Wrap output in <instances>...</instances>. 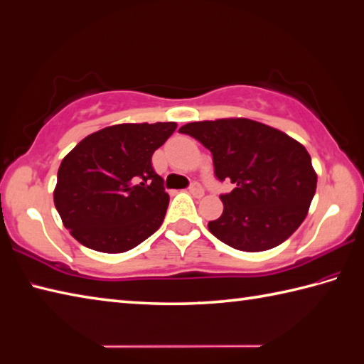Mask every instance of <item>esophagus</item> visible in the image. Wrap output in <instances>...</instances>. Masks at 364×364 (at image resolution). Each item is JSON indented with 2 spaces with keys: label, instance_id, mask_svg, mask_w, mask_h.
<instances>
[{
  "label": "esophagus",
  "instance_id": "obj_1",
  "mask_svg": "<svg viewBox=\"0 0 364 364\" xmlns=\"http://www.w3.org/2000/svg\"><path fill=\"white\" fill-rule=\"evenodd\" d=\"M188 191H190L191 195L195 196V198H203V196H204V188L200 187V185H199L198 182L191 183V185H190V188H188Z\"/></svg>",
  "mask_w": 364,
  "mask_h": 364
}]
</instances>
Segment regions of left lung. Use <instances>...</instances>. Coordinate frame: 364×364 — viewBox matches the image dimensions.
Segmentation results:
<instances>
[{"instance_id":"obj_1","label":"left lung","mask_w":364,"mask_h":364,"mask_svg":"<svg viewBox=\"0 0 364 364\" xmlns=\"http://www.w3.org/2000/svg\"><path fill=\"white\" fill-rule=\"evenodd\" d=\"M179 131L212 152L215 174L235 183L208 230L228 246L262 252L284 243L305 220L318 176L304 144L247 118L195 121Z\"/></svg>"}]
</instances>
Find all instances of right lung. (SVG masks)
Listing matches in <instances>:
<instances>
[{
	"mask_svg": "<svg viewBox=\"0 0 364 364\" xmlns=\"http://www.w3.org/2000/svg\"><path fill=\"white\" fill-rule=\"evenodd\" d=\"M176 127L174 121L109 126L63 157L54 205L73 238L98 252L121 254L160 228L169 196L151 159Z\"/></svg>",
	"mask_w": 364,
	"mask_h": 364,
	"instance_id": "obj_1",
	"label": "right lung"
}]
</instances>
